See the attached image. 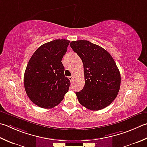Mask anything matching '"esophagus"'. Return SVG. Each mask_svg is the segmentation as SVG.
I'll return each mask as SVG.
<instances>
[{"label": "esophagus", "mask_w": 147, "mask_h": 147, "mask_svg": "<svg viewBox=\"0 0 147 147\" xmlns=\"http://www.w3.org/2000/svg\"><path fill=\"white\" fill-rule=\"evenodd\" d=\"M73 76H69V80H70V81H72V80H73Z\"/></svg>", "instance_id": "34e87169"}]
</instances>
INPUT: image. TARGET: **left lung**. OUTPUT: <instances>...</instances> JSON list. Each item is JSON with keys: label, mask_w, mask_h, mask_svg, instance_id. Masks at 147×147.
Listing matches in <instances>:
<instances>
[{"label": "left lung", "mask_w": 147, "mask_h": 147, "mask_svg": "<svg viewBox=\"0 0 147 147\" xmlns=\"http://www.w3.org/2000/svg\"><path fill=\"white\" fill-rule=\"evenodd\" d=\"M70 47L81 58L85 86L76 92L79 102L91 110L110 105L119 93L121 77L113 57L104 48L86 40L72 41Z\"/></svg>", "instance_id": "1"}]
</instances>
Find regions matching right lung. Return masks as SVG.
I'll return each instance as SVG.
<instances>
[{
	"mask_svg": "<svg viewBox=\"0 0 147 147\" xmlns=\"http://www.w3.org/2000/svg\"><path fill=\"white\" fill-rule=\"evenodd\" d=\"M67 39H55L37 49L24 74V87L31 101L42 108L58 105L67 92L70 81L64 76L62 59L69 44Z\"/></svg>",
	"mask_w": 147,
	"mask_h": 147,
	"instance_id": "1",
	"label": "right lung"
}]
</instances>
